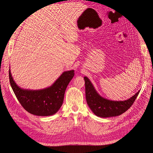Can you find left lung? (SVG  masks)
Listing matches in <instances>:
<instances>
[{"label":"left lung","mask_w":153,"mask_h":153,"mask_svg":"<svg viewBox=\"0 0 153 153\" xmlns=\"http://www.w3.org/2000/svg\"><path fill=\"white\" fill-rule=\"evenodd\" d=\"M84 80L87 103L93 113L101 117H115L121 115L131 107L139 92H138L128 100L113 102L102 98L97 94L89 78L84 77Z\"/></svg>","instance_id":"obj_1"}]
</instances>
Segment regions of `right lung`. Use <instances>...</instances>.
I'll return each mask as SVG.
<instances>
[{
  "label": "right lung",
  "instance_id": "obj_1",
  "mask_svg": "<svg viewBox=\"0 0 153 153\" xmlns=\"http://www.w3.org/2000/svg\"><path fill=\"white\" fill-rule=\"evenodd\" d=\"M9 75L13 90L23 107L32 114L48 116L61 108L66 87L75 73L74 70L64 72L52 87L41 91L22 89L13 80L10 70Z\"/></svg>",
  "mask_w": 153,
  "mask_h": 153
}]
</instances>
